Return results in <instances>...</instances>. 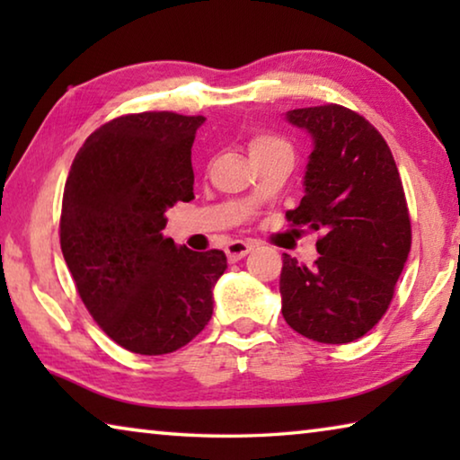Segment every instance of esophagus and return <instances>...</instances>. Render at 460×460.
<instances>
[{
	"instance_id": "1",
	"label": "esophagus",
	"mask_w": 460,
	"mask_h": 460,
	"mask_svg": "<svg viewBox=\"0 0 460 460\" xmlns=\"http://www.w3.org/2000/svg\"><path fill=\"white\" fill-rule=\"evenodd\" d=\"M249 252H252V245L245 243V241H231V243L225 247V253H227V258L233 261L245 258Z\"/></svg>"
}]
</instances>
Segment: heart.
Returning a JSON list of instances; mask_svg holds the SVG:
<instances>
[{
	"label": "heart",
	"instance_id": "1",
	"mask_svg": "<svg viewBox=\"0 0 460 460\" xmlns=\"http://www.w3.org/2000/svg\"><path fill=\"white\" fill-rule=\"evenodd\" d=\"M276 146H286L284 142H279L278 137H271V136H258L252 139V144H249V152H258V150H268V147H276Z\"/></svg>",
	"mask_w": 460,
	"mask_h": 460
}]
</instances>
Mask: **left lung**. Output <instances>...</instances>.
Listing matches in <instances>:
<instances>
[{
    "label": "left lung",
    "instance_id": "left-lung-1",
    "mask_svg": "<svg viewBox=\"0 0 460 460\" xmlns=\"http://www.w3.org/2000/svg\"><path fill=\"white\" fill-rule=\"evenodd\" d=\"M286 121L313 137L305 197L286 219L321 233V258L308 268L284 253L282 314L306 339L342 345L381 321L406 266L403 186L385 139L351 109H292Z\"/></svg>",
    "mask_w": 460,
    "mask_h": 460
}]
</instances>
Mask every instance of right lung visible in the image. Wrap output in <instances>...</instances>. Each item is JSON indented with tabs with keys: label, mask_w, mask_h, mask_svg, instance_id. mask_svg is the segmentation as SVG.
Listing matches in <instances>:
<instances>
[{
	"label": "right lung",
	"mask_w": 460,
	"mask_h": 460,
	"mask_svg": "<svg viewBox=\"0 0 460 460\" xmlns=\"http://www.w3.org/2000/svg\"><path fill=\"white\" fill-rule=\"evenodd\" d=\"M202 123L172 111L111 119L84 139L66 178L62 255L91 316L131 353H172L213 316L227 255L162 233L168 208L194 199L190 147Z\"/></svg>",
	"instance_id": "1"
}]
</instances>
